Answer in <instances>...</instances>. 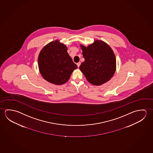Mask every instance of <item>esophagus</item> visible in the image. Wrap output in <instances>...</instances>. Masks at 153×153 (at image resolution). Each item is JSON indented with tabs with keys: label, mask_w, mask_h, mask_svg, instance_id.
Wrapping results in <instances>:
<instances>
[{
	"label": "esophagus",
	"mask_w": 153,
	"mask_h": 153,
	"mask_svg": "<svg viewBox=\"0 0 153 153\" xmlns=\"http://www.w3.org/2000/svg\"><path fill=\"white\" fill-rule=\"evenodd\" d=\"M77 65L78 67H79L80 65V62H79L77 63Z\"/></svg>",
	"instance_id": "esophagus-1"
}]
</instances>
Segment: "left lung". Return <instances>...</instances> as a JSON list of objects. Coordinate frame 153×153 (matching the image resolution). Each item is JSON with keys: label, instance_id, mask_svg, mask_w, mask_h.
<instances>
[{"label": "left lung", "instance_id": "8db88e82", "mask_svg": "<svg viewBox=\"0 0 153 153\" xmlns=\"http://www.w3.org/2000/svg\"><path fill=\"white\" fill-rule=\"evenodd\" d=\"M85 61L79 69L91 84L100 85L113 77L116 70L115 56L110 46L103 41L95 40L85 47L80 45Z\"/></svg>", "mask_w": 153, "mask_h": 153}]
</instances>
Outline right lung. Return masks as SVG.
<instances>
[{"instance_id":"obj_1","label":"right lung","mask_w":153,"mask_h":153,"mask_svg":"<svg viewBox=\"0 0 153 153\" xmlns=\"http://www.w3.org/2000/svg\"><path fill=\"white\" fill-rule=\"evenodd\" d=\"M38 67L45 80L55 85L67 82L77 68L68 54L67 46L58 40L48 44L40 51Z\"/></svg>"}]
</instances>
